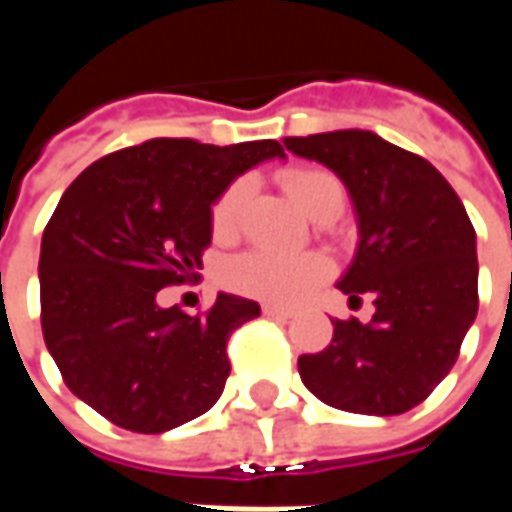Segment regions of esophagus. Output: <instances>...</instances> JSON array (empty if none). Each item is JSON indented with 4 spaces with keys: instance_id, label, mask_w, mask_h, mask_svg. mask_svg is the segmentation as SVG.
I'll return each mask as SVG.
<instances>
[{
    "instance_id": "obj_1",
    "label": "esophagus",
    "mask_w": 512,
    "mask_h": 512,
    "mask_svg": "<svg viewBox=\"0 0 512 512\" xmlns=\"http://www.w3.org/2000/svg\"><path fill=\"white\" fill-rule=\"evenodd\" d=\"M263 315L277 318V321H288V318H293V312L285 310V307H277V304H263Z\"/></svg>"
}]
</instances>
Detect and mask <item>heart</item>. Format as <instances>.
<instances>
[{"instance_id":"heart-1","label":"heart","mask_w":512,"mask_h":512,"mask_svg":"<svg viewBox=\"0 0 512 512\" xmlns=\"http://www.w3.org/2000/svg\"><path fill=\"white\" fill-rule=\"evenodd\" d=\"M282 183L293 200L304 211L315 216L321 213L334 197H345L343 183L329 169H290L282 175ZM249 183L233 180L213 202L211 227L213 235L227 238L235 233L241 208H244ZM332 274V260L321 252H279V249H249L233 257L224 266L227 288L255 296V299L274 301V304H296L304 299L315 285Z\"/></svg>"}]
</instances>
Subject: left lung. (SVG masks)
<instances>
[{"instance_id":"left-lung-1","label":"left lung","mask_w":512,"mask_h":512,"mask_svg":"<svg viewBox=\"0 0 512 512\" xmlns=\"http://www.w3.org/2000/svg\"><path fill=\"white\" fill-rule=\"evenodd\" d=\"M285 147L329 167L351 194L359 246L337 288L370 296L376 315L332 321V343L299 356L326 406L392 417L419 406L452 370L477 315V238L439 169L373 131L288 136Z\"/></svg>"}]
</instances>
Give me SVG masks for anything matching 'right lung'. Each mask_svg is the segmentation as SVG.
<instances>
[{
	"mask_svg": "<svg viewBox=\"0 0 512 512\" xmlns=\"http://www.w3.org/2000/svg\"><path fill=\"white\" fill-rule=\"evenodd\" d=\"M277 139H147L98 158L62 194L40 244V326L62 381L101 417L164 433L200 417L230 376L227 340L260 315L219 293L186 315L158 290L202 268L211 205L241 172L282 158Z\"/></svg>",
	"mask_w": 512,
	"mask_h": 512,
	"instance_id": "1",
	"label": "right lung"
}]
</instances>
